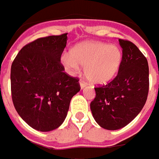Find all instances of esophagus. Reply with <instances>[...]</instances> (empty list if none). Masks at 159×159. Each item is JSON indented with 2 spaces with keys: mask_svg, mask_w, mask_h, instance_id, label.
Wrapping results in <instances>:
<instances>
[{
  "mask_svg": "<svg viewBox=\"0 0 159 159\" xmlns=\"http://www.w3.org/2000/svg\"><path fill=\"white\" fill-rule=\"evenodd\" d=\"M80 89H84L86 86V83H85L84 81L80 82Z\"/></svg>",
  "mask_w": 159,
  "mask_h": 159,
  "instance_id": "34e87169",
  "label": "esophagus"
}]
</instances>
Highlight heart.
Masks as SVG:
<instances>
[{
  "label": "heart",
  "instance_id": "heart-1",
  "mask_svg": "<svg viewBox=\"0 0 159 159\" xmlns=\"http://www.w3.org/2000/svg\"><path fill=\"white\" fill-rule=\"evenodd\" d=\"M122 53L119 47L98 41L83 42L64 55L61 61L70 73L84 67L85 78L93 85H106L116 76L121 67Z\"/></svg>",
  "mask_w": 159,
  "mask_h": 159
}]
</instances>
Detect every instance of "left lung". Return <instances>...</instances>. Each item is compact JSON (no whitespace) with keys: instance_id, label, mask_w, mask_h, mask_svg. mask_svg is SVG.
I'll use <instances>...</instances> for the list:
<instances>
[{"instance_id":"1","label":"left lung","mask_w":159,"mask_h":159,"mask_svg":"<svg viewBox=\"0 0 159 159\" xmlns=\"http://www.w3.org/2000/svg\"><path fill=\"white\" fill-rule=\"evenodd\" d=\"M122 60L117 76L106 85L96 87L91 103L93 118L104 129L117 130L139 115L147 99L149 67L137 46L119 39Z\"/></svg>"}]
</instances>
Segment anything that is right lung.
<instances>
[{
    "label": "right lung",
    "mask_w": 159,
    "mask_h": 159,
    "mask_svg": "<svg viewBox=\"0 0 159 159\" xmlns=\"http://www.w3.org/2000/svg\"><path fill=\"white\" fill-rule=\"evenodd\" d=\"M67 41V33L38 38L20 49L11 67L13 105L38 131L59 128L80 90L79 80L64 73L60 61Z\"/></svg>",
    "instance_id": "right-lung-1"
}]
</instances>
